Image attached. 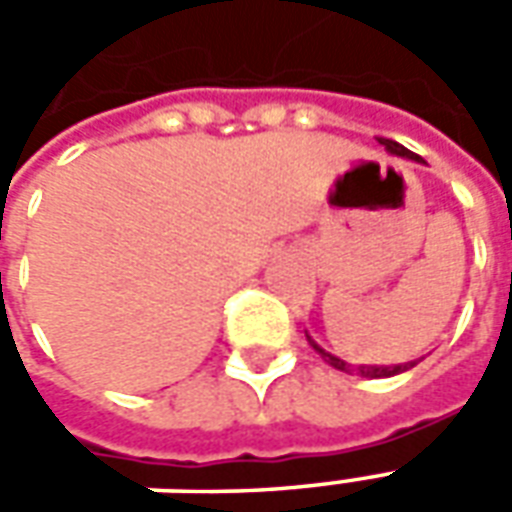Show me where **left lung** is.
I'll use <instances>...</instances> for the list:
<instances>
[{
    "label": "left lung",
    "mask_w": 512,
    "mask_h": 512,
    "mask_svg": "<svg viewBox=\"0 0 512 512\" xmlns=\"http://www.w3.org/2000/svg\"><path fill=\"white\" fill-rule=\"evenodd\" d=\"M384 147H386V150H389V153H395V156L411 158V161H417V164H425L422 158L414 156L411 150H406V147H403V145H397V142H392V139H384ZM307 340H310L312 348H315V351L321 354L323 362H329V365L337 367V370H345V373H354V370H356V373H359V376H362V378H389V376H397V373H406V370H411V367L422 362V356H419V359H414V362H406V365H356L354 367V365H348V362H343L340 356H334V354H329V351H323L321 345L315 343L310 334H307Z\"/></svg>",
    "instance_id": "8db88e82"
}]
</instances>
